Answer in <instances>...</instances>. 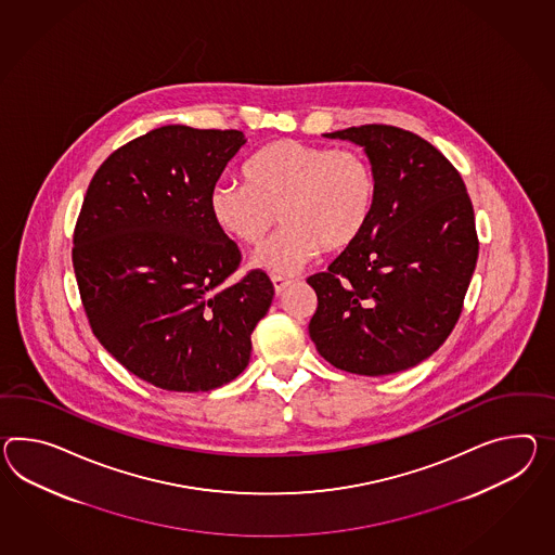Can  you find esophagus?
Wrapping results in <instances>:
<instances>
[{
    "instance_id": "34e87169",
    "label": "esophagus",
    "mask_w": 555,
    "mask_h": 555,
    "mask_svg": "<svg viewBox=\"0 0 555 555\" xmlns=\"http://www.w3.org/2000/svg\"><path fill=\"white\" fill-rule=\"evenodd\" d=\"M271 281L272 286H274V293H276V295H281L284 288L291 284V281H286V279H283V276H272Z\"/></svg>"
}]
</instances>
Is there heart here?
<instances>
[{"label":"heart","instance_id":"obj_1","mask_svg":"<svg viewBox=\"0 0 555 555\" xmlns=\"http://www.w3.org/2000/svg\"><path fill=\"white\" fill-rule=\"evenodd\" d=\"M244 184H218L208 208L218 229L257 246L276 220L253 267L276 276L302 271L321 253L337 255L357 243L375 208L373 166L354 149H325L293 138L274 140L246 163Z\"/></svg>","mask_w":555,"mask_h":555}]
</instances>
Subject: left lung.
Segmentation results:
<instances>
[{
  "label": "left lung",
  "instance_id": "left-lung-1",
  "mask_svg": "<svg viewBox=\"0 0 555 555\" xmlns=\"http://www.w3.org/2000/svg\"><path fill=\"white\" fill-rule=\"evenodd\" d=\"M365 149L377 198L363 236L307 279L309 335L333 366L380 377L420 365L460 319L479 255L474 204L446 156L403 128L325 134Z\"/></svg>",
  "mask_w": 555,
  "mask_h": 555
}]
</instances>
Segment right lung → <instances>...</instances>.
Returning a JSON list of instances; mask_svg holds the SVG:
<instances>
[{
	"mask_svg": "<svg viewBox=\"0 0 555 555\" xmlns=\"http://www.w3.org/2000/svg\"><path fill=\"white\" fill-rule=\"evenodd\" d=\"M238 130L163 126L95 170L74 230L81 305L102 347L164 391H210L243 373L274 286L250 271L227 284L241 250L208 198Z\"/></svg>",
	"mask_w": 555,
	"mask_h": 555,
	"instance_id": "1",
	"label": "right lung"
}]
</instances>
